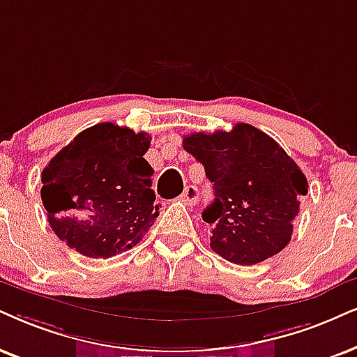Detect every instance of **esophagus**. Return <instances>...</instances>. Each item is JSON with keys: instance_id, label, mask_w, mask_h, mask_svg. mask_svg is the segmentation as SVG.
Returning <instances> with one entry per match:
<instances>
[{"instance_id": "34e87169", "label": "esophagus", "mask_w": 357, "mask_h": 357, "mask_svg": "<svg viewBox=\"0 0 357 357\" xmlns=\"http://www.w3.org/2000/svg\"><path fill=\"white\" fill-rule=\"evenodd\" d=\"M181 201L184 204L192 206L199 201V191H197L196 186H186L184 188V192L181 194Z\"/></svg>"}]
</instances>
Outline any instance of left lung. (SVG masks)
Wrapping results in <instances>:
<instances>
[{"mask_svg": "<svg viewBox=\"0 0 357 357\" xmlns=\"http://www.w3.org/2000/svg\"><path fill=\"white\" fill-rule=\"evenodd\" d=\"M184 150L202 163L214 202L202 212L211 249L238 265H255L290 242L308 181L287 151L249 123L231 132L192 133Z\"/></svg>", "mask_w": 357, "mask_h": 357, "instance_id": "8db88e82", "label": "left lung"}]
</instances>
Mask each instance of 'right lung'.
I'll return each instance as SVG.
<instances>
[{"mask_svg":"<svg viewBox=\"0 0 357 357\" xmlns=\"http://www.w3.org/2000/svg\"><path fill=\"white\" fill-rule=\"evenodd\" d=\"M151 137L98 123L62 148L40 174V197L56 236L90 259L132 249L160 215L153 168L143 155Z\"/></svg>","mask_w":357,"mask_h":357,"instance_id":"add662e5","label":"right lung"}]
</instances>
